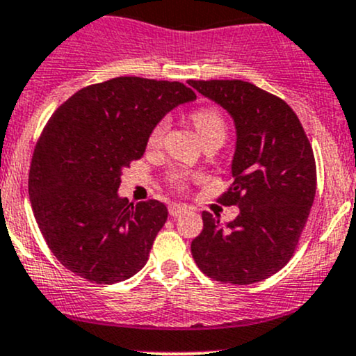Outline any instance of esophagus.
<instances>
[{
	"label": "esophagus",
	"mask_w": 356,
	"mask_h": 356,
	"mask_svg": "<svg viewBox=\"0 0 356 356\" xmlns=\"http://www.w3.org/2000/svg\"><path fill=\"white\" fill-rule=\"evenodd\" d=\"M187 211V208L184 204H177V202H172V204L169 206V213L172 218H179L181 214H184Z\"/></svg>",
	"instance_id": "obj_1"
}]
</instances>
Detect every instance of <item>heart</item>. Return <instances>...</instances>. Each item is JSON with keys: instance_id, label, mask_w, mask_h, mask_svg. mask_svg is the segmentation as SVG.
<instances>
[{"instance_id": "obj_1", "label": "heart", "mask_w": 356, "mask_h": 356, "mask_svg": "<svg viewBox=\"0 0 356 356\" xmlns=\"http://www.w3.org/2000/svg\"><path fill=\"white\" fill-rule=\"evenodd\" d=\"M191 120H193L194 128L197 130L199 136H201L202 143H221L226 140V135H228V124H226L225 116L221 115L220 109L213 108V106H204V108H197L196 111L191 115ZM167 130V120L159 121L157 127L152 130L150 138H148V143L152 147L159 145L162 142L163 134ZM187 179V174L184 172H174L170 175V181L172 184L182 187L184 186Z\"/></svg>"}]
</instances>
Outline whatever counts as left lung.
<instances>
[{
	"label": "left lung",
	"mask_w": 356,
	"mask_h": 356,
	"mask_svg": "<svg viewBox=\"0 0 356 356\" xmlns=\"http://www.w3.org/2000/svg\"><path fill=\"white\" fill-rule=\"evenodd\" d=\"M232 115L236 148L233 182L220 197L240 214L221 225L204 211L191 243L202 273L247 286L291 260L316 196V162L306 131L284 99L245 81H187Z\"/></svg>",
	"instance_id": "1"
}]
</instances>
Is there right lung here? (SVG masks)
<instances>
[{"mask_svg": "<svg viewBox=\"0 0 356 356\" xmlns=\"http://www.w3.org/2000/svg\"><path fill=\"white\" fill-rule=\"evenodd\" d=\"M196 99L170 81L115 77L70 96L50 116L29 174L38 228L57 260L96 284L134 277L167 221L163 202L118 196L121 170L142 159L170 109Z\"/></svg>", "mask_w": 356, "mask_h": 356, "instance_id": "add662e5", "label": "right lung"}]
</instances>
